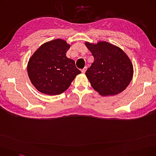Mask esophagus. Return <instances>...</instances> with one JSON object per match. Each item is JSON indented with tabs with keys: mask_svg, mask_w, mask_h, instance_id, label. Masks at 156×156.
<instances>
[{
	"mask_svg": "<svg viewBox=\"0 0 156 156\" xmlns=\"http://www.w3.org/2000/svg\"><path fill=\"white\" fill-rule=\"evenodd\" d=\"M87 67H86V66H85V67L83 69H82L81 70V71L83 73H85V72L87 71Z\"/></svg>",
	"mask_w": 156,
	"mask_h": 156,
	"instance_id": "1",
	"label": "esophagus"
}]
</instances>
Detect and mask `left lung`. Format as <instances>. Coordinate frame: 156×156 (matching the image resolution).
Masks as SVG:
<instances>
[{
  "label": "left lung",
  "mask_w": 156,
  "mask_h": 156,
  "mask_svg": "<svg viewBox=\"0 0 156 156\" xmlns=\"http://www.w3.org/2000/svg\"><path fill=\"white\" fill-rule=\"evenodd\" d=\"M85 45L94 62L85 72L92 87L102 96L117 95L128 87L133 75V64L120 48L107 42Z\"/></svg>",
  "instance_id": "left-lung-1"
}]
</instances>
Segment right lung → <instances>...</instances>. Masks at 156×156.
I'll use <instances>...</instances> for the list:
<instances>
[{"instance_id": "right-lung-1", "label": "right lung", "mask_w": 156, "mask_h": 156, "mask_svg": "<svg viewBox=\"0 0 156 156\" xmlns=\"http://www.w3.org/2000/svg\"><path fill=\"white\" fill-rule=\"evenodd\" d=\"M70 45L55 39L41 45L30 57L28 74L32 84L40 92L59 95L69 88L81 71L66 57Z\"/></svg>"}]
</instances>
